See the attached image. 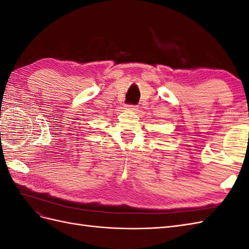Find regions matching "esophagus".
Segmentation results:
<instances>
[{
	"mask_svg": "<svg viewBox=\"0 0 249 249\" xmlns=\"http://www.w3.org/2000/svg\"><path fill=\"white\" fill-rule=\"evenodd\" d=\"M126 110H129L131 112H137L138 111V108L136 106H127L126 107Z\"/></svg>",
	"mask_w": 249,
	"mask_h": 249,
	"instance_id": "1",
	"label": "esophagus"
}]
</instances>
